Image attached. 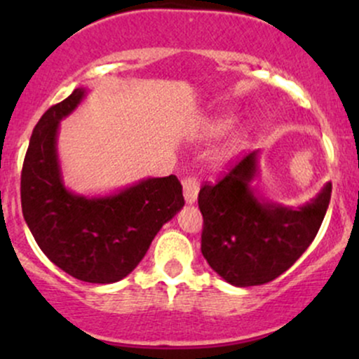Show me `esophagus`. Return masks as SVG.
<instances>
[{
  "instance_id": "esophagus-1",
  "label": "esophagus",
  "mask_w": 359,
  "mask_h": 359,
  "mask_svg": "<svg viewBox=\"0 0 359 359\" xmlns=\"http://www.w3.org/2000/svg\"><path fill=\"white\" fill-rule=\"evenodd\" d=\"M182 191L185 203L194 204L197 201V194H199V182L196 177H184L182 180Z\"/></svg>"
}]
</instances>
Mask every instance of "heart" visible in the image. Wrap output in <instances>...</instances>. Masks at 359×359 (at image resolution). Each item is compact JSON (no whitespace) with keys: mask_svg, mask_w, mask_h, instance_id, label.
I'll list each match as a JSON object with an SVG mask.
<instances>
[{"mask_svg":"<svg viewBox=\"0 0 359 359\" xmlns=\"http://www.w3.org/2000/svg\"><path fill=\"white\" fill-rule=\"evenodd\" d=\"M234 123H236V119H234L233 116L219 118L211 125V131L216 135H222V133H226V131L231 130V128L234 126Z\"/></svg>","mask_w":359,"mask_h":359,"instance_id":"obj_1","label":"heart"}]
</instances>
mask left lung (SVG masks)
<instances>
[{
  "mask_svg": "<svg viewBox=\"0 0 359 359\" xmlns=\"http://www.w3.org/2000/svg\"><path fill=\"white\" fill-rule=\"evenodd\" d=\"M258 150L243 155L216 184L199 192L204 217L201 251L209 266L234 287L271 282L314 241L331 201L327 182L311 203L288 208L259 197Z\"/></svg>",
  "mask_w": 359,
  "mask_h": 359,
  "instance_id": "8db88e82",
  "label": "left lung"
}]
</instances>
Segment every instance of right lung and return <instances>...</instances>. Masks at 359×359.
I'll use <instances>...</instances> for the list:
<instances>
[{
  "label": "right lung",
  "instance_id": "add662e5",
  "mask_svg": "<svg viewBox=\"0 0 359 359\" xmlns=\"http://www.w3.org/2000/svg\"><path fill=\"white\" fill-rule=\"evenodd\" d=\"M88 90L43 113L32 133L22 170V211L36 245L71 277L114 283L131 273L167 221L184 208L175 175L148 177L109 194L88 197L64 185L57 155L59 125Z\"/></svg>",
  "mask_w": 359,
  "mask_h": 359
}]
</instances>
